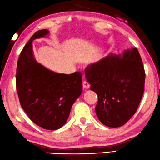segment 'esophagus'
<instances>
[{"label": "esophagus", "mask_w": 160, "mask_h": 160, "mask_svg": "<svg viewBox=\"0 0 160 160\" xmlns=\"http://www.w3.org/2000/svg\"><path fill=\"white\" fill-rule=\"evenodd\" d=\"M89 87H90V85H89V83L88 82H86V81H83L82 82V88H83V89L84 90H88L89 88Z\"/></svg>", "instance_id": "1"}]
</instances>
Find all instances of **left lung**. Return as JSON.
Returning <instances> with one entry per match:
<instances>
[{"label":"left lung","instance_id":"1","mask_svg":"<svg viewBox=\"0 0 160 160\" xmlns=\"http://www.w3.org/2000/svg\"><path fill=\"white\" fill-rule=\"evenodd\" d=\"M91 90L98 96L95 112L109 128L125 125L133 116L144 91L145 72L137 48L122 57L111 54L85 69Z\"/></svg>","mask_w":160,"mask_h":160}]
</instances>
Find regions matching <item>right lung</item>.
Returning a JSON list of instances; mask_svg holds the SVG:
<instances>
[{
	"label": "right lung",
	"mask_w": 160,
	"mask_h": 160,
	"mask_svg": "<svg viewBox=\"0 0 160 160\" xmlns=\"http://www.w3.org/2000/svg\"><path fill=\"white\" fill-rule=\"evenodd\" d=\"M46 29L36 32L20 53L16 84L22 107L36 125L44 129H59L67 122L73 103L82 93V75L57 73L38 63L32 42L48 37Z\"/></svg>",
	"instance_id": "add662e5"
}]
</instances>
